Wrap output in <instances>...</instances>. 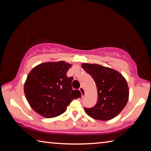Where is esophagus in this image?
Segmentation results:
<instances>
[{"mask_svg": "<svg viewBox=\"0 0 151 151\" xmlns=\"http://www.w3.org/2000/svg\"><path fill=\"white\" fill-rule=\"evenodd\" d=\"M79 91H81V94H82V95H83V96H85V89H84V88L83 87V86H81V87L79 88Z\"/></svg>", "mask_w": 151, "mask_h": 151, "instance_id": "1", "label": "esophagus"}]
</instances>
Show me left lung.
Returning <instances> with one entry per match:
<instances>
[{"mask_svg":"<svg viewBox=\"0 0 151 151\" xmlns=\"http://www.w3.org/2000/svg\"><path fill=\"white\" fill-rule=\"evenodd\" d=\"M82 67L93 78L98 99L92 108H86L88 115L94 119L108 121L121 112L129 99V87L125 78L118 71L96 64L83 63Z\"/></svg>","mask_w":151,"mask_h":151,"instance_id":"left-lung-1","label":"left lung"}]
</instances>
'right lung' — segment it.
<instances>
[{"label": "right lung", "instance_id": "obj_1", "mask_svg": "<svg viewBox=\"0 0 151 151\" xmlns=\"http://www.w3.org/2000/svg\"><path fill=\"white\" fill-rule=\"evenodd\" d=\"M71 65L65 61L40 64L30 71L24 86L27 101L38 114L45 118L60 115L74 99L81 96L73 90V78L66 73Z\"/></svg>", "mask_w": 151, "mask_h": 151}]
</instances>
